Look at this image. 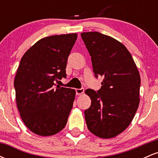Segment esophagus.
<instances>
[{"label": "esophagus", "instance_id": "34e87169", "mask_svg": "<svg viewBox=\"0 0 158 158\" xmlns=\"http://www.w3.org/2000/svg\"><path fill=\"white\" fill-rule=\"evenodd\" d=\"M84 88H77L76 89V93H77V95H81V94H84Z\"/></svg>", "mask_w": 158, "mask_h": 158}]
</instances>
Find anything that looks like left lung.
Listing matches in <instances>:
<instances>
[{
  "mask_svg": "<svg viewBox=\"0 0 158 158\" xmlns=\"http://www.w3.org/2000/svg\"><path fill=\"white\" fill-rule=\"evenodd\" d=\"M81 36L96 77H103L97 92L85 91L91 99L85 110L87 126L97 137L112 138L128 128L138 108L139 73L131 53L119 41L98 32H82Z\"/></svg>",
  "mask_w": 158,
  "mask_h": 158,
  "instance_id": "obj_1",
  "label": "left lung"
}]
</instances>
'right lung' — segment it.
<instances>
[{"mask_svg":"<svg viewBox=\"0 0 158 158\" xmlns=\"http://www.w3.org/2000/svg\"><path fill=\"white\" fill-rule=\"evenodd\" d=\"M77 39V33L43 38L21 58L14 80L16 103L23 123L35 135H54L66 126L76 90L55 82L66 77Z\"/></svg>","mask_w":158,"mask_h":158,"instance_id":"right-lung-1","label":"right lung"}]
</instances>
